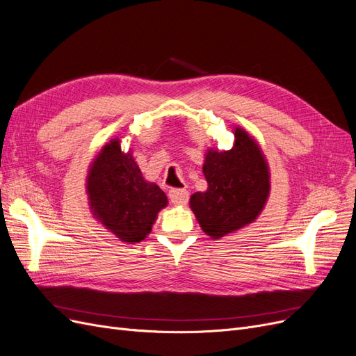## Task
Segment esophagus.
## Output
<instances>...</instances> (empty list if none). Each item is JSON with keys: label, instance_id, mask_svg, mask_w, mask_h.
<instances>
[{"label": "esophagus", "instance_id": "34e87169", "mask_svg": "<svg viewBox=\"0 0 356 356\" xmlns=\"http://www.w3.org/2000/svg\"><path fill=\"white\" fill-rule=\"evenodd\" d=\"M168 198L173 205H186L189 200V192L186 189H171Z\"/></svg>", "mask_w": 356, "mask_h": 356}]
</instances>
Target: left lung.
<instances>
[{"label": "left lung", "mask_w": 356, "mask_h": 356, "mask_svg": "<svg viewBox=\"0 0 356 356\" xmlns=\"http://www.w3.org/2000/svg\"><path fill=\"white\" fill-rule=\"evenodd\" d=\"M229 151L208 148L202 171L205 192L191 196V209L201 229L217 241L254 222L270 196V167L259 143L248 131L233 127Z\"/></svg>", "instance_id": "8db88e82"}]
</instances>
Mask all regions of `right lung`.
Returning a JSON list of instances; mask_svg holds the SVG:
<instances>
[{"instance_id": "obj_1", "label": "right lung", "mask_w": 356, "mask_h": 356, "mask_svg": "<svg viewBox=\"0 0 356 356\" xmlns=\"http://www.w3.org/2000/svg\"><path fill=\"white\" fill-rule=\"evenodd\" d=\"M114 138L101 148L86 175L90 213L115 238L142 242L168 201L160 186L145 180L131 149L122 151Z\"/></svg>"}]
</instances>
